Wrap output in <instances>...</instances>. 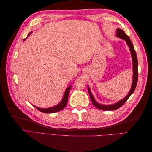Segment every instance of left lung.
Masks as SVG:
<instances>
[{"mask_svg": "<svg viewBox=\"0 0 152 152\" xmlns=\"http://www.w3.org/2000/svg\"><path fill=\"white\" fill-rule=\"evenodd\" d=\"M116 35L118 38H120L121 39L124 40L126 42L127 45H128L129 48L131 57H132V70H133V77H132V82L131 85V88L129 92L127 95L126 96L125 98H124L121 100L118 101V102L112 104H103L98 103L95 100L94 96L92 94L91 89L89 86H87V89H88V92L90 96V98L92 103L94 105V107L97 108L104 110V111H107V110H115L120 107L125 103V102L128 99V98L130 97V96L133 93V92L134 91L135 88L137 85V75H138V72H137V66H138V63H137V55L136 53V51L134 50V46H133V44L130 40L129 37L126 34L125 32H124L122 30L121 28H118L117 29V34Z\"/></svg>", "mask_w": 152, "mask_h": 152, "instance_id": "8db88e82", "label": "left lung"}]
</instances>
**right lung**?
<instances>
[{"label": "right lung", "mask_w": 152, "mask_h": 152, "mask_svg": "<svg viewBox=\"0 0 152 152\" xmlns=\"http://www.w3.org/2000/svg\"><path fill=\"white\" fill-rule=\"evenodd\" d=\"M31 34V32H30V33L28 35V36H27L24 39L23 41H25L27 38H28ZM71 87H72V86H70L67 87L65 91V93H64L63 97L61 102H59L58 104L54 106V107H53L46 108H39L37 107H36V106H34V105H33V106L35 108H37L38 110H39V111H40L41 112H43V113H55V112H57L59 111H61V110L65 108L67 104L68 95H69V93H70Z\"/></svg>", "instance_id": "add662e5"}]
</instances>
